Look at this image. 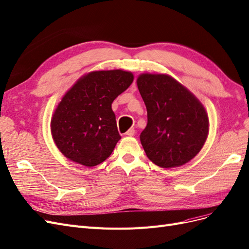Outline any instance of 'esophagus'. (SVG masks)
I'll return each mask as SVG.
<instances>
[{"label":"esophagus","instance_id":"34e87169","mask_svg":"<svg viewBox=\"0 0 249 249\" xmlns=\"http://www.w3.org/2000/svg\"><path fill=\"white\" fill-rule=\"evenodd\" d=\"M125 135H126V136H130V137L134 136V135H135V128H134V127L130 128V130H128V131L125 133Z\"/></svg>","mask_w":249,"mask_h":249}]
</instances>
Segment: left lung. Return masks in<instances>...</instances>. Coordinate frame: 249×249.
Masks as SVG:
<instances>
[{"instance_id":"obj_1","label":"left lung","mask_w":249,"mask_h":249,"mask_svg":"<svg viewBox=\"0 0 249 249\" xmlns=\"http://www.w3.org/2000/svg\"><path fill=\"white\" fill-rule=\"evenodd\" d=\"M137 85L147 109V125L140 135L147 158L166 169L186 164L208 136L209 119L202 103L166 74H141Z\"/></svg>"}]
</instances>
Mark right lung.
Returning <instances> with one entry per match:
<instances>
[{
  "label": "right lung",
  "mask_w": 249,
  "mask_h": 249,
  "mask_svg": "<svg viewBox=\"0 0 249 249\" xmlns=\"http://www.w3.org/2000/svg\"><path fill=\"white\" fill-rule=\"evenodd\" d=\"M133 80L134 75L124 70L93 71L66 92L50 125L53 141L67 159L93 167L110 157L122 138L111 105Z\"/></svg>",
  "instance_id": "1"
}]
</instances>
